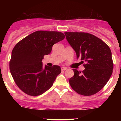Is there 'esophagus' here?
I'll return each mask as SVG.
<instances>
[{"mask_svg":"<svg viewBox=\"0 0 121 121\" xmlns=\"http://www.w3.org/2000/svg\"><path fill=\"white\" fill-rule=\"evenodd\" d=\"M61 68L62 71H65V70H66L67 69V68L66 67H62Z\"/></svg>","mask_w":121,"mask_h":121,"instance_id":"1","label":"esophagus"}]
</instances>
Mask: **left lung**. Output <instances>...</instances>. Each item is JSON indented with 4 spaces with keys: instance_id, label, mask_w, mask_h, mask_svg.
I'll return each mask as SVG.
<instances>
[{
    "instance_id": "8db88e82",
    "label": "left lung",
    "mask_w": 121,
    "mask_h": 121,
    "mask_svg": "<svg viewBox=\"0 0 121 121\" xmlns=\"http://www.w3.org/2000/svg\"><path fill=\"white\" fill-rule=\"evenodd\" d=\"M68 42L81 58L85 69H73L69 80L72 88L78 94L90 96L99 92L112 74L113 64L109 46L94 35L84 32H65Z\"/></svg>"
}]
</instances>
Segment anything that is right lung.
<instances>
[{
    "label": "right lung",
    "mask_w": 121,
    "mask_h": 121,
    "mask_svg": "<svg viewBox=\"0 0 121 121\" xmlns=\"http://www.w3.org/2000/svg\"><path fill=\"white\" fill-rule=\"evenodd\" d=\"M65 38L59 31H35L20 40L12 52L10 71L18 87L26 94L37 96L50 88L60 74V67L45 66L42 60L54 44Z\"/></svg>",
    "instance_id": "right-lung-1"
}]
</instances>
